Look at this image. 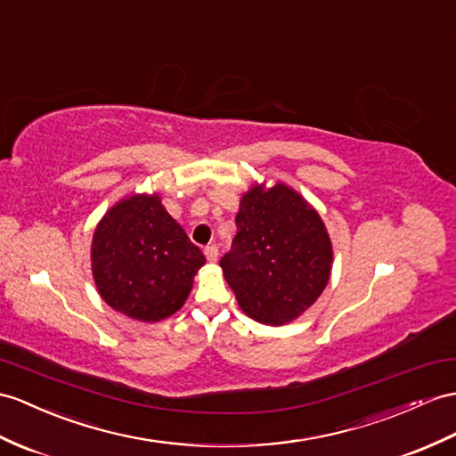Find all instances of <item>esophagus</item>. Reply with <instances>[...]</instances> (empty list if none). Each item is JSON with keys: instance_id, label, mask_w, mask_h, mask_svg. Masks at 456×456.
I'll list each match as a JSON object with an SVG mask.
<instances>
[{"instance_id": "esophagus-1", "label": "esophagus", "mask_w": 456, "mask_h": 456, "mask_svg": "<svg viewBox=\"0 0 456 456\" xmlns=\"http://www.w3.org/2000/svg\"><path fill=\"white\" fill-rule=\"evenodd\" d=\"M205 257H207V261H210V263H215V261L218 259V248L215 246V243H210V246L205 248Z\"/></svg>"}]
</instances>
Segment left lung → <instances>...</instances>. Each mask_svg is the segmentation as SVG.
<instances>
[{"label":"left lung","instance_id":"1","mask_svg":"<svg viewBox=\"0 0 456 456\" xmlns=\"http://www.w3.org/2000/svg\"><path fill=\"white\" fill-rule=\"evenodd\" d=\"M238 234L220 259L241 312L263 325L297 319L325 290L332 246L317 210L284 183L241 197Z\"/></svg>","mask_w":456,"mask_h":456}]
</instances>
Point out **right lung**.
I'll list each match as a JSON object with an SVG mask.
<instances>
[{"mask_svg": "<svg viewBox=\"0 0 456 456\" xmlns=\"http://www.w3.org/2000/svg\"><path fill=\"white\" fill-rule=\"evenodd\" d=\"M91 259L104 302L144 323L174 315L205 265L157 193L131 195L110 208L94 230Z\"/></svg>", "mask_w": 456, "mask_h": 456, "instance_id": "obj_1", "label": "right lung"}]
</instances>
